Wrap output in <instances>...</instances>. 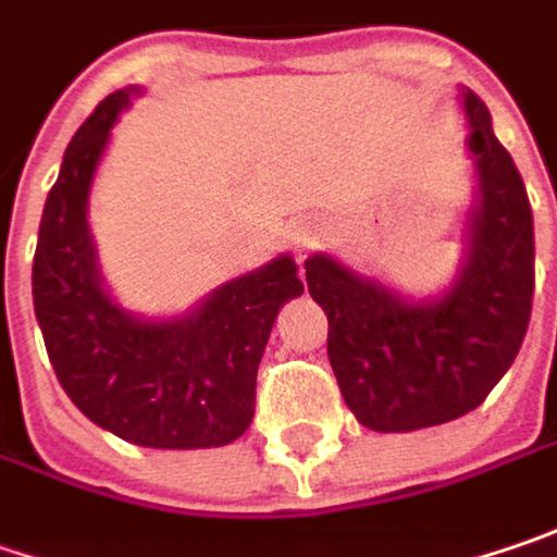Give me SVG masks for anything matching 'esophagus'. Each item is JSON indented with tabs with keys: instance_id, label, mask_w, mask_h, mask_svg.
I'll list each match as a JSON object with an SVG mask.
<instances>
[{
	"instance_id": "1",
	"label": "esophagus",
	"mask_w": 557,
	"mask_h": 557,
	"mask_svg": "<svg viewBox=\"0 0 557 557\" xmlns=\"http://www.w3.org/2000/svg\"><path fill=\"white\" fill-rule=\"evenodd\" d=\"M313 240H317V225H313V222H300L292 232V247L300 257L313 247Z\"/></svg>"
}]
</instances>
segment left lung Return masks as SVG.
Here are the masks:
<instances>
[{
	"label": "left lung",
	"instance_id": "left-lung-1",
	"mask_svg": "<svg viewBox=\"0 0 557 557\" xmlns=\"http://www.w3.org/2000/svg\"><path fill=\"white\" fill-rule=\"evenodd\" d=\"M460 97L476 207L451 288L407 300L325 253L307 260V288L329 317V363L367 430H426L470 413L508 373L530 325L536 247L527 187L492 134L486 102L470 90Z\"/></svg>",
	"mask_w": 557,
	"mask_h": 557
}]
</instances>
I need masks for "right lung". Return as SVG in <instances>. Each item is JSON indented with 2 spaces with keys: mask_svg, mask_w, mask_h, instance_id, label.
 <instances>
[{
  "mask_svg": "<svg viewBox=\"0 0 557 557\" xmlns=\"http://www.w3.org/2000/svg\"><path fill=\"white\" fill-rule=\"evenodd\" d=\"M134 94L137 87L109 94L71 137L42 207L34 313L49 363L87 420L144 448H219L250 426L272 322L304 282L282 253L175 320H140L109 297L87 200L112 125Z\"/></svg>",
  "mask_w": 557,
  "mask_h": 557,
  "instance_id": "obj_1",
  "label": "right lung"
}]
</instances>
